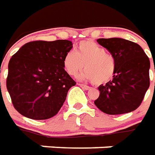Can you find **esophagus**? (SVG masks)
<instances>
[{
  "mask_svg": "<svg viewBox=\"0 0 155 155\" xmlns=\"http://www.w3.org/2000/svg\"><path fill=\"white\" fill-rule=\"evenodd\" d=\"M78 85H79L81 87H83V89H85V90H89L90 88H91L89 86H87V85H85V84H82V83H78Z\"/></svg>",
  "mask_w": 155,
  "mask_h": 155,
  "instance_id": "obj_1",
  "label": "esophagus"
}]
</instances>
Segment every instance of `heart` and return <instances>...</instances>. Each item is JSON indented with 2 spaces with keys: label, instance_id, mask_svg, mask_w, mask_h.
<instances>
[{
  "label": "heart",
  "instance_id": "obj_1",
  "mask_svg": "<svg viewBox=\"0 0 155 155\" xmlns=\"http://www.w3.org/2000/svg\"><path fill=\"white\" fill-rule=\"evenodd\" d=\"M62 64L66 72L71 76L77 75L84 67L86 70L80 78L97 85L110 81L116 71L114 56L93 41H83L78 46L77 51L66 52Z\"/></svg>",
  "mask_w": 155,
  "mask_h": 155
}]
</instances>
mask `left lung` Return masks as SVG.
I'll list each match as a JSON object with an SVG mask.
<instances>
[{
    "label": "left lung",
    "instance_id": "left-lung-1",
    "mask_svg": "<svg viewBox=\"0 0 155 155\" xmlns=\"http://www.w3.org/2000/svg\"><path fill=\"white\" fill-rule=\"evenodd\" d=\"M97 41L115 57L116 71L112 81L98 87L100 94L94 104L110 115L135 110L150 87L148 56L139 44L123 38H100Z\"/></svg>",
    "mask_w": 155,
    "mask_h": 155
}]
</instances>
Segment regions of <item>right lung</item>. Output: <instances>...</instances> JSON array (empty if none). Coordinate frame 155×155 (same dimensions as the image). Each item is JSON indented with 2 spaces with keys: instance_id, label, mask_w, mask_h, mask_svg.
Returning <instances> with one entry per match:
<instances>
[{
  "instance_id": "add662e5",
  "label": "right lung",
  "mask_w": 155,
  "mask_h": 155,
  "mask_svg": "<svg viewBox=\"0 0 155 155\" xmlns=\"http://www.w3.org/2000/svg\"><path fill=\"white\" fill-rule=\"evenodd\" d=\"M71 41H34L23 45L10 59L6 87L16 110L27 118L53 117L76 82L63 68Z\"/></svg>"
}]
</instances>
